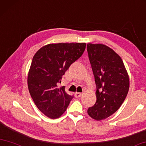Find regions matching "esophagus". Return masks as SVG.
<instances>
[{
    "label": "esophagus",
    "instance_id": "esophagus-1",
    "mask_svg": "<svg viewBox=\"0 0 146 146\" xmlns=\"http://www.w3.org/2000/svg\"><path fill=\"white\" fill-rule=\"evenodd\" d=\"M81 95H82L81 93H78V92H76L75 94V96L76 98H80V96H81Z\"/></svg>",
    "mask_w": 146,
    "mask_h": 146
}]
</instances>
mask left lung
I'll return each mask as SVG.
<instances>
[{"label":"left lung","instance_id":"left-lung-1","mask_svg":"<svg viewBox=\"0 0 146 146\" xmlns=\"http://www.w3.org/2000/svg\"><path fill=\"white\" fill-rule=\"evenodd\" d=\"M87 51L95 77L96 103L88 108L92 118L105 119L119 109L129 89V77L123 60L103 44H87Z\"/></svg>","mask_w":146,"mask_h":146}]
</instances>
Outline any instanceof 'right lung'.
I'll return each mask as SVG.
<instances>
[{
  "label": "right lung",
  "instance_id": "obj_1",
  "mask_svg": "<svg viewBox=\"0 0 146 146\" xmlns=\"http://www.w3.org/2000/svg\"><path fill=\"white\" fill-rule=\"evenodd\" d=\"M85 43H50L40 48L32 58L28 74V87L37 107L56 119L64 114L72 100L64 87L58 88L69 66L82 56Z\"/></svg>",
  "mask_w": 146,
  "mask_h": 146
}]
</instances>
